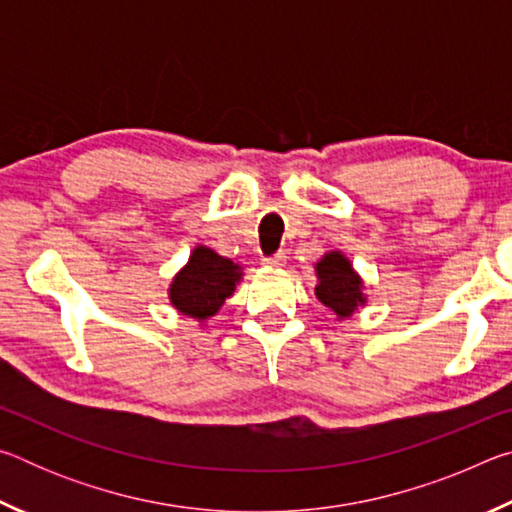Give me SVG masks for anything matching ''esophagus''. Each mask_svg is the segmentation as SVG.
<instances>
[{"instance_id": "obj_1", "label": "esophagus", "mask_w": 512, "mask_h": 512, "mask_svg": "<svg viewBox=\"0 0 512 512\" xmlns=\"http://www.w3.org/2000/svg\"><path fill=\"white\" fill-rule=\"evenodd\" d=\"M284 259H287V257H284V253L280 250V253H275L271 257H264L262 264L268 266V268H280V266H284Z\"/></svg>"}]
</instances>
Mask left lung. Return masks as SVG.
Here are the masks:
<instances>
[{
	"label": "left lung",
	"mask_w": 512,
	"mask_h": 512,
	"mask_svg": "<svg viewBox=\"0 0 512 512\" xmlns=\"http://www.w3.org/2000/svg\"><path fill=\"white\" fill-rule=\"evenodd\" d=\"M316 296L329 307L339 318H348L354 314V309L366 302L363 298V282L361 277L354 273L348 257L341 253H327L316 264Z\"/></svg>",
	"instance_id": "1"
}]
</instances>
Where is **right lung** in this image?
<instances>
[{
  "mask_svg": "<svg viewBox=\"0 0 512 512\" xmlns=\"http://www.w3.org/2000/svg\"><path fill=\"white\" fill-rule=\"evenodd\" d=\"M241 280L239 264L230 262L214 250L196 246L187 266L173 277L169 298L180 314L205 320L221 309Z\"/></svg>",
  "mask_w": 512,
  "mask_h": 512,
  "instance_id": "obj_1",
  "label": "right lung"
}]
</instances>
